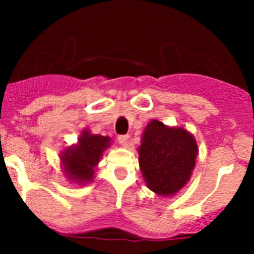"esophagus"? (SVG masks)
<instances>
[{"instance_id":"obj_1","label":"esophagus","mask_w":254,"mask_h":254,"mask_svg":"<svg viewBox=\"0 0 254 254\" xmlns=\"http://www.w3.org/2000/svg\"><path fill=\"white\" fill-rule=\"evenodd\" d=\"M118 141L122 146H127V141H129V135H119L118 136Z\"/></svg>"}]
</instances>
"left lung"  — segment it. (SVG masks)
<instances>
[{"label":"left lung","instance_id":"1","mask_svg":"<svg viewBox=\"0 0 254 254\" xmlns=\"http://www.w3.org/2000/svg\"><path fill=\"white\" fill-rule=\"evenodd\" d=\"M139 165L146 186L157 195L172 196L190 179L198 146L183 127H171L151 120L143 130Z\"/></svg>","mask_w":254,"mask_h":254}]
</instances>
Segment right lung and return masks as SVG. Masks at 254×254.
Masks as SVG:
<instances>
[{
  "mask_svg": "<svg viewBox=\"0 0 254 254\" xmlns=\"http://www.w3.org/2000/svg\"><path fill=\"white\" fill-rule=\"evenodd\" d=\"M111 146V137L93 135L88 129L83 130L78 142L68 146L61 152L64 172L70 181L86 184L94 178V168L98 165L102 153Z\"/></svg>",
  "mask_w": 254,
  "mask_h": 254,
  "instance_id": "obj_1",
  "label": "right lung"
}]
</instances>
